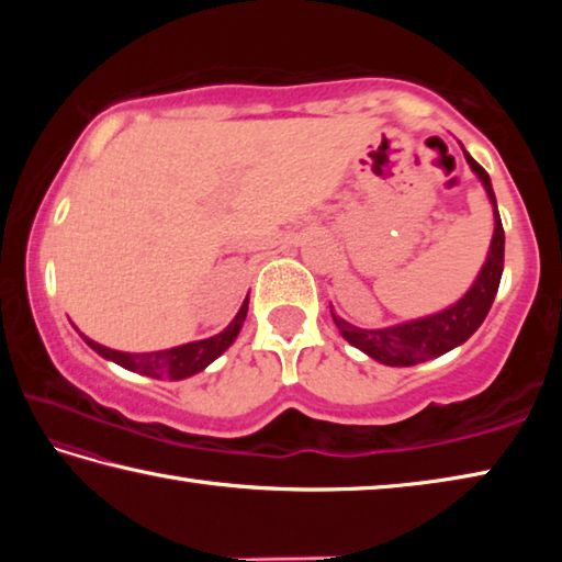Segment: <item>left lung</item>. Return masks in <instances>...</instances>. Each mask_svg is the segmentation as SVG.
Wrapping results in <instances>:
<instances>
[{
    "mask_svg": "<svg viewBox=\"0 0 562 562\" xmlns=\"http://www.w3.org/2000/svg\"><path fill=\"white\" fill-rule=\"evenodd\" d=\"M463 156H465V164H469L473 173L479 176L481 186L486 190L488 201L493 205V237L486 252V262L481 265L479 274H475L473 284L465 290L463 297L449 304L446 310L434 312V315L406 319V322H398V325H389L379 329L355 327L351 322L341 319L329 304L331 319H335L339 335L345 337L351 347L361 349L367 357L379 361V364L414 367V364H422V361L441 357L456 347H461L463 341L483 325L493 300H496L501 274H503L506 235H503L496 193H493L488 173L475 164L465 148H463Z\"/></svg>",
    "mask_w": 562,
    "mask_h": 562,
    "instance_id": "8db88e82",
    "label": "left lung"
}]
</instances>
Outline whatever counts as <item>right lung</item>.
<instances>
[{
  "mask_svg": "<svg viewBox=\"0 0 562 562\" xmlns=\"http://www.w3.org/2000/svg\"><path fill=\"white\" fill-rule=\"evenodd\" d=\"M247 302L250 297H245V302L237 310V315L233 317L231 325H227L221 335L207 337V339H198V341H188V345L180 347H170V349H158V351H144V355H131V351H119V349H109L99 345V341L89 339L87 335H81V339L87 345L101 355L103 359L116 361L119 367L128 369V372H138L144 376H154V379H188L215 361L223 351L233 345L235 337L240 335L243 322L247 317Z\"/></svg>",
  "mask_w": 562,
  "mask_h": 562,
  "instance_id": "right-lung-1",
  "label": "right lung"
}]
</instances>
